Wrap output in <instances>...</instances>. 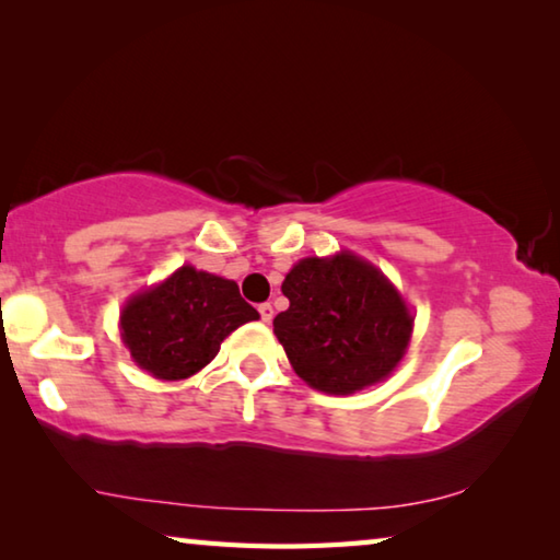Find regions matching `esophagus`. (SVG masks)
<instances>
[{"label":"esophagus","mask_w":560,"mask_h":560,"mask_svg":"<svg viewBox=\"0 0 560 560\" xmlns=\"http://www.w3.org/2000/svg\"><path fill=\"white\" fill-rule=\"evenodd\" d=\"M257 311H259V316H261L264 324H269V320L273 318V306H271V303H259Z\"/></svg>","instance_id":"esophagus-1"}]
</instances>
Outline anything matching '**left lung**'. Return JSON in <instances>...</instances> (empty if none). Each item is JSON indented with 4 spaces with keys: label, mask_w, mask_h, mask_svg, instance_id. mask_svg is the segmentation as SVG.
<instances>
[{
    "label": "left lung",
    "mask_w": 560,
    "mask_h": 560,
    "mask_svg": "<svg viewBox=\"0 0 560 560\" xmlns=\"http://www.w3.org/2000/svg\"><path fill=\"white\" fill-rule=\"evenodd\" d=\"M289 308L273 318L293 371L328 395L383 381L400 363L412 316L400 293L371 264L338 254L303 259L281 283Z\"/></svg>",
    "instance_id": "8db88e82"
}]
</instances>
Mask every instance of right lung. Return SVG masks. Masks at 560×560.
Listing matches in <instances>:
<instances>
[{"instance_id": "obj_1", "label": "right lung", "mask_w": 560, "mask_h": 560, "mask_svg": "<svg viewBox=\"0 0 560 560\" xmlns=\"http://www.w3.org/2000/svg\"><path fill=\"white\" fill-rule=\"evenodd\" d=\"M257 318L234 281L183 267L128 301L120 328L143 371L160 381H183L210 363L234 328Z\"/></svg>"}]
</instances>
